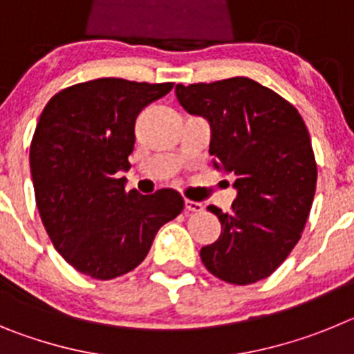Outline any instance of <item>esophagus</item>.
<instances>
[{
    "label": "esophagus",
    "mask_w": 354,
    "mask_h": 354,
    "mask_svg": "<svg viewBox=\"0 0 354 354\" xmlns=\"http://www.w3.org/2000/svg\"><path fill=\"white\" fill-rule=\"evenodd\" d=\"M184 211H186V212H202V211H204V205L200 204V202L186 200V202H184Z\"/></svg>",
    "instance_id": "1"
}]
</instances>
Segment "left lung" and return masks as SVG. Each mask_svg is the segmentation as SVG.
I'll return each instance as SVG.
<instances>
[{
    "instance_id": "1",
    "label": "left lung",
    "mask_w": 354,
    "mask_h": 354,
    "mask_svg": "<svg viewBox=\"0 0 354 354\" xmlns=\"http://www.w3.org/2000/svg\"><path fill=\"white\" fill-rule=\"evenodd\" d=\"M175 93L187 113L207 118L214 167L236 179L230 212L207 207L221 234L200 259L234 286L268 278L301 237L314 200L317 165L301 115L250 77L177 84Z\"/></svg>"
}]
</instances>
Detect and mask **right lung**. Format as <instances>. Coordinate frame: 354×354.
<instances>
[{
	"label": "right lung",
	"mask_w": 354,
	"mask_h": 354,
	"mask_svg": "<svg viewBox=\"0 0 354 354\" xmlns=\"http://www.w3.org/2000/svg\"><path fill=\"white\" fill-rule=\"evenodd\" d=\"M174 83L101 77L64 88L46 104L30 147L40 218L56 252L80 273L111 280L147 257L184 200L174 189L126 192L134 122Z\"/></svg>",
	"instance_id": "obj_1"
}]
</instances>
